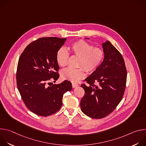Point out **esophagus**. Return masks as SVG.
<instances>
[{
  "instance_id": "1",
  "label": "esophagus",
  "mask_w": 146,
  "mask_h": 146,
  "mask_svg": "<svg viewBox=\"0 0 146 146\" xmlns=\"http://www.w3.org/2000/svg\"><path fill=\"white\" fill-rule=\"evenodd\" d=\"M78 84H72V87L73 88H76V87H78Z\"/></svg>"
}]
</instances>
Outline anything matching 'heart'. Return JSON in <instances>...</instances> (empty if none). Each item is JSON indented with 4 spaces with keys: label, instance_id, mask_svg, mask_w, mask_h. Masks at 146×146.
I'll list each match as a JSON object with an SVG mask.
<instances>
[{
    "label": "heart",
    "instance_id": "heart-1",
    "mask_svg": "<svg viewBox=\"0 0 146 146\" xmlns=\"http://www.w3.org/2000/svg\"><path fill=\"white\" fill-rule=\"evenodd\" d=\"M73 55L79 57L78 67H84L88 73L95 71L101 65L105 58L104 51L94 46L87 41L80 40L72 43L70 47ZM69 54L64 47L60 48L56 54V60L59 66L64 67L67 65ZM62 79L72 82H77L86 77L85 70L82 68L78 69L68 68L60 72Z\"/></svg>",
    "mask_w": 146,
    "mask_h": 146
}]
</instances>
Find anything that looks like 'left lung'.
Wrapping results in <instances>:
<instances>
[{
	"label": "left lung",
	"instance_id": "obj_1",
	"mask_svg": "<svg viewBox=\"0 0 146 146\" xmlns=\"http://www.w3.org/2000/svg\"><path fill=\"white\" fill-rule=\"evenodd\" d=\"M102 47L105 52L102 63L85 79L88 84L81 86L85 91L80 102L81 111L96 119L106 117L118 106L125 89L127 76L121 53L109 41L102 43Z\"/></svg>",
	"mask_w": 146,
	"mask_h": 146
}]
</instances>
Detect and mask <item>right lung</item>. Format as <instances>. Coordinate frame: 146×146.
<instances>
[{"label":"right lung","mask_w":146,"mask_h":146,"mask_svg":"<svg viewBox=\"0 0 146 146\" xmlns=\"http://www.w3.org/2000/svg\"><path fill=\"white\" fill-rule=\"evenodd\" d=\"M66 40L55 37L40 38L30 43L21 55L17 70L18 90L26 106L33 113L46 117L57 112L64 94L72 90L65 80L48 86L59 77L56 54Z\"/></svg>","instance_id":"obj_1"}]
</instances>
